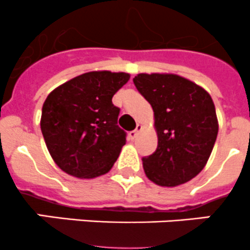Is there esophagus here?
<instances>
[{
	"label": "esophagus",
	"mask_w": 250,
	"mask_h": 250,
	"mask_svg": "<svg viewBox=\"0 0 250 250\" xmlns=\"http://www.w3.org/2000/svg\"><path fill=\"white\" fill-rule=\"evenodd\" d=\"M143 129V125H137V127H135V129L134 130H132V132H129V138L130 139H135V138H137V135L139 134V132L140 130Z\"/></svg>",
	"instance_id": "34e87169"
}]
</instances>
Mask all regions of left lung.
<instances>
[{
	"mask_svg": "<svg viewBox=\"0 0 250 250\" xmlns=\"http://www.w3.org/2000/svg\"><path fill=\"white\" fill-rule=\"evenodd\" d=\"M133 82L152 106L158 137L155 152L143 157L146 176L167 188L188 183L204 168L218 137L210 95L173 74H139Z\"/></svg>",
	"mask_w": 250,
	"mask_h": 250,
	"instance_id": "obj_1",
	"label": "left lung"
}]
</instances>
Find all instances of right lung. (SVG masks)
I'll use <instances>...</instances> for the list:
<instances>
[{
    "instance_id": "1",
    "label": "right lung",
    "mask_w": 250,
    "mask_h": 250,
    "mask_svg": "<svg viewBox=\"0 0 250 250\" xmlns=\"http://www.w3.org/2000/svg\"><path fill=\"white\" fill-rule=\"evenodd\" d=\"M129 74L92 71L49 93L42 107L41 130L50 156L65 173L80 179L106 174L125 144L112 97Z\"/></svg>"
}]
</instances>
